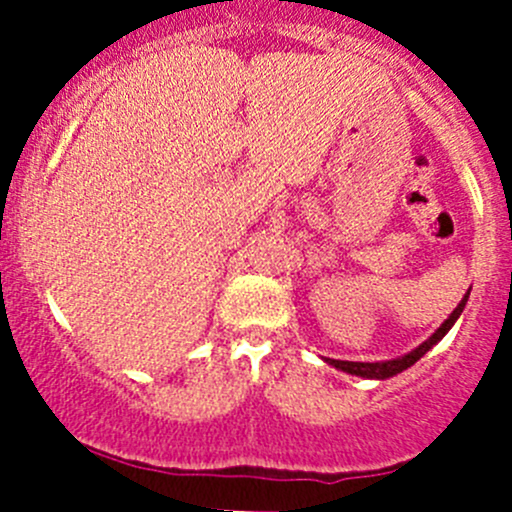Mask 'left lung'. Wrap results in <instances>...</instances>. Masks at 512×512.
I'll return each instance as SVG.
<instances>
[{
  "label": "left lung",
  "mask_w": 512,
  "mask_h": 512,
  "mask_svg": "<svg viewBox=\"0 0 512 512\" xmlns=\"http://www.w3.org/2000/svg\"><path fill=\"white\" fill-rule=\"evenodd\" d=\"M468 294H471V292H468ZM468 294L461 299V304H458V307L453 309L451 317H448L446 322H443L441 327H438L436 332H433L431 337H428L426 342L421 344V347H416L414 352H409L406 356H399V359H391V361H374V364H369V361H339V359H327V361L332 366H337V369L347 371V374L364 376V379H389V376L401 374V371H404V369L414 366L416 361L421 359V356L433 347V344L441 342V339L446 337V332L453 327V322H456V319L461 317L463 307H466V302H468Z\"/></svg>",
  "instance_id": "8db88e82"
}]
</instances>
